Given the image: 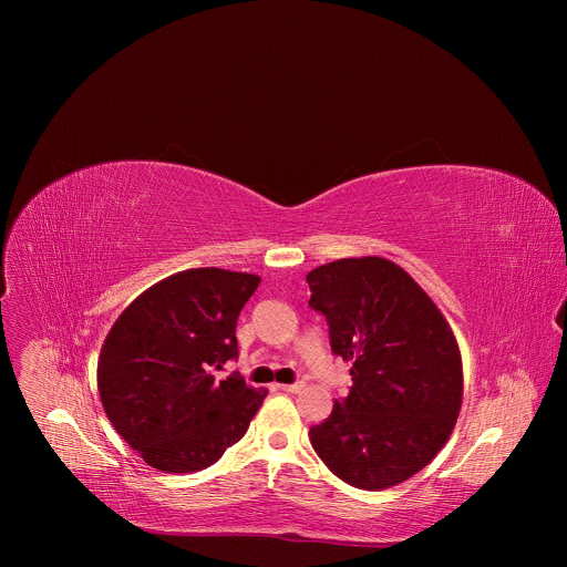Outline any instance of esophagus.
<instances>
[{
  "label": "esophagus",
  "mask_w": 567,
  "mask_h": 567,
  "mask_svg": "<svg viewBox=\"0 0 567 567\" xmlns=\"http://www.w3.org/2000/svg\"><path fill=\"white\" fill-rule=\"evenodd\" d=\"M279 391H286V393H301L306 389L303 382H295V384H277Z\"/></svg>",
  "instance_id": "esophagus-1"
}]
</instances>
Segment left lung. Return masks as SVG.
Masks as SVG:
<instances>
[{"label":"left lung","mask_w":567,"mask_h":567,"mask_svg":"<svg viewBox=\"0 0 567 567\" xmlns=\"http://www.w3.org/2000/svg\"><path fill=\"white\" fill-rule=\"evenodd\" d=\"M310 308L351 389L310 441L347 485L380 491L421 472L447 443L463 404L454 331L423 288L384 257H347L308 272Z\"/></svg>","instance_id":"obj_1"}]
</instances>
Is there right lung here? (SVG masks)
Segmentation results:
<instances>
[{
	"label": "right lung",
	"mask_w": 567,
	"mask_h": 567,
	"mask_svg": "<svg viewBox=\"0 0 567 567\" xmlns=\"http://www.w3.org/2000/svg\"><path fill=\"white\" fill-rule=\"evenodd\" d=\"M257 275L189 268L142 292L111 327L97 391L117 434L155 470L192 474L236 445L266 389L214 369L238 360L236 324Z\"/></svg>",
	"instance_id": "add662e5"
}]
</instances>
